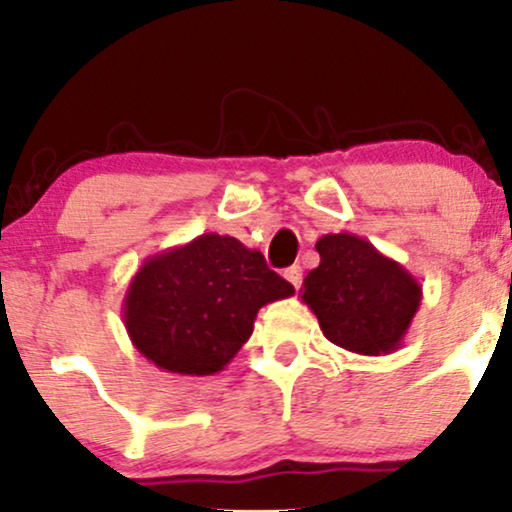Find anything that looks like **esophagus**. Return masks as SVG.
Returning <instances> with one entry per match:
<instances>
[{"label": "esophagus", "mask_w": 512, "mask_h": 512, "mask_svg": "<svg viewBox=\"0 0 512 512\" xmlns=\"http://www.w3.org/2000/svg\"><path fill=\"white\" fill-rule=\"evenodd\" d=\"M284 276H286V281H289V284L293 286V289H298V286H301V281H303L301 267H289L284 272Z\"/></svg>", "instance_id": "esophagus-1"}]
</instances>
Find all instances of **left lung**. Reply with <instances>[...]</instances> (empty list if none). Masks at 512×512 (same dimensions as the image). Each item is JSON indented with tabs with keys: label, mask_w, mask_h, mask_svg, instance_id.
<instances>
[{
	"label": "left lung",
	"mask_w": 512,
	"mask_h": 512,
	"mask_svg": "<svg viewBox=\"0 0 512 512\" xmlns=\"http://www.w3.org/2000/svg\"><path fill=\"white\" fill-rule=\"evenodd\" d=\"M315 250L320 264L303 279L301 301L322 334L361 356L399 349L421 305L419 281L354 233H327Z\"/></svg>",
	"instance_id": "obj_1"
}]
</instances>
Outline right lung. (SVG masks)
Wrapping results in <instances>:
<instances>
[{
  "label": "right lung",
  "mask_w": 512,
  "mask_h": 512,
  "mask_svg": "<svg viewBox=\"0 0 512 512\" xmlns=\"http://www.w3.org/2000/svg\"><path fill=\"white\" fill-rule=\"evenodd\" d=\"M289 296L293 286L260 250L202 233L144 260L127 286L122 320L134 349L154 366L199 378L236 358L262 305Z\"/></svg>",
  "instance_id": "obj_1"
}]
</instances>
